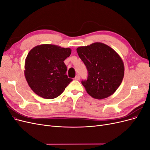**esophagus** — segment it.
<instances>
[{
    "instance_id": "34e87169",
    "label": "esophagus",
    "mask_w": 150,
    "mask_h": 150,
    "mask_svg": "<svg viewBox=\"0 0 150 150\" xmlns=\"http://www.w3.org/2000/svg\"><path fill=\"white\" fill-rule=\"evenodd\" d=\"M76 80H79L80 79V76L79 74H77L74 78Z\"/></svg>"
}]
</instances>
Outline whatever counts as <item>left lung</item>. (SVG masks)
Here are the masks:
<instances>
[{"label": "left lung", "mask_w": 150, "mask_h": 150, "mask_svg": "<svg viewBox=\"0 0 150 150\" xmlns=\"http://www.w3.org/2000/svg\"><path fill=\"white\" fill-rule=\"evenodd\" d=\"M88 72L81 83L91 96L101 99L110 96L120 86L125 74L121 57L114 49L101 42L77 48Z\"/></svg>", "instance_id": "obj_1"}]
</instances>
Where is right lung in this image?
Instances as JSON below:
<instances>
[{
    "label": "right lung",
    "instance_id": "1",
    "mask_svg": "<svg viewBox=\"0 0 150 150\" xmlns=\"http://www.w3.org/2000/svg\"><path fill=\"white\" fill-rule=\"evenodd\" d=\"M71 54L70 48L42 44L32 49L25 59L24 74L33 91L45 99L59 96L72 81L66 74L64 61Z\"/></svg>",
    "mask_w": 150,
    "mask_h": 150
}]
</instances>
